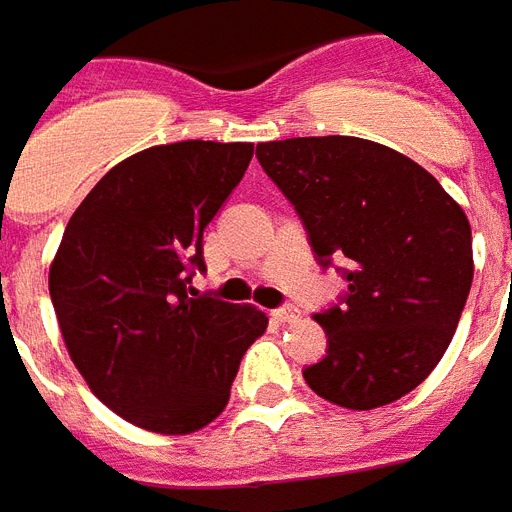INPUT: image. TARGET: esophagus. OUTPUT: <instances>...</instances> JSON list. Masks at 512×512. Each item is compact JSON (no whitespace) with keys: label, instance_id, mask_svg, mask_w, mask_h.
Listing matches in <instances>:
<instances>
[{"label":"esophagus","instance_id":"obj_1","mask_svg":"<svg viewBox=\"0 0 512 512\" xmlns=\"http://www.w3.org/2000/svg\"><path fill=\"white\" fill-rule=\"evenodd\" d=\"M272 317H275L277 322H293L298 317V309L296 306H280V309L272 312Z\"/></svg>","mask_w":512,"mask_h":512}]
</instances>
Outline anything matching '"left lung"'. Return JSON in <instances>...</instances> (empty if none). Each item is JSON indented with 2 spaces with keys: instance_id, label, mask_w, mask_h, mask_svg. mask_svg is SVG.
I'll return each instance as SVG.
<instances>
[{
  "instance_id": "left-lung-1",
  "label": "left lung",
  "mask_w": 512,
  "mask_h": 512,
  "mask_svg": "<svg viewBox=\"0 0 512 512\" xmlns=\"http://www.w3.org/2000/svg\"><path fill=\"white\" fill-rule=\"evenodd\" d=\"M256 158L322 267L346 264L341 304L314 314L327 354L304 370L309 388L346 410L410 394L444 357L468 301L465 211L412 158L359 137L261 142Z\"/></svg>"
}]
</instances>
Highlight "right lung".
<instances>
[{"mask_svg": "<svg viewBox=\"0 0 512 512\" xmlns=\"http://www.w3.org/2000/svg\"><path fill=\"white\" fill-rule=\"evenodd\" d=\"M253 158L251 142H171L92 187L49 267L65 349L92 394L145 431H200L230 402L240 359L267 330L251 304L187 296L203 230Z\"/></svg>", "mask_w": 512, "mask_h": 512, "instance_id": "right-lung-1", "label": "right lung"}]
</instances>
